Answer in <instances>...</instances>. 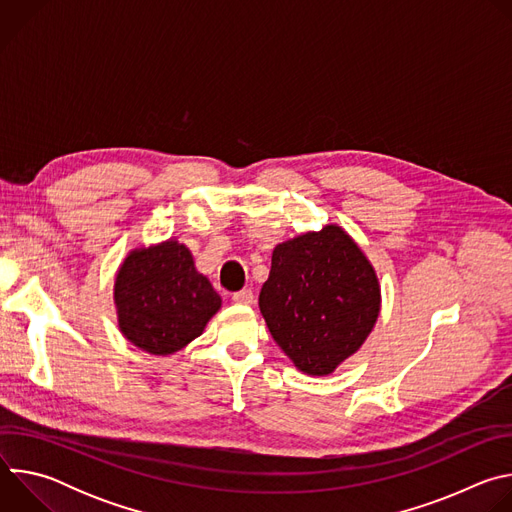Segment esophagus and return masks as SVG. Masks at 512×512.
Returning a JSON list of instances; mask_svg holds the SVG:
<instances>
[{
  "mask_svg": "<svg viewBox=\"0 0 512 512\" xmlns=\"http://www.w3.org/2000/svg\"><path fill=\"white\" fill-rule=\"evenodd\" d=\"M233 302L235 304H241V306H251L255 302V296L251 289H241V291H235L233 294Z\"/></svg>",
  "mask_w": 512,
  "mask_h": 512,
  "instance_id": "1",
  "label": "esophagus"
}]
</instances>
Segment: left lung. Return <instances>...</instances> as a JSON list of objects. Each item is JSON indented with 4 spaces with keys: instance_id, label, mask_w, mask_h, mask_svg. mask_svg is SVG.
<instances>
[{
    "instance_id": "1",
    "label": "left lung",
    "mask_w": 512,
    "mask_h": 512,
    "mask_svg": "<svg viewBox=\"0 0 512 512\" xmlns=\"http://www.w3.org/2000/svg\"><path fill=\"white\" fill-rule=\"evenodd\" d=\"M259 308L273 340L308 375H330L373 330L381 289L373 265L340 227L273 249Z\"/></svg>"
}]
</instances>
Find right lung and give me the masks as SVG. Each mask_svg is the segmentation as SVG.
Wrapping results in <instances>:
<instances>
[{
    "label": "right lung",
    "mask_w": 512,
    "mask_h": 512,
    "mask_svg": "<svg viewBox=\"0 0 512 512\" xmlns=\"http://www.w3.org/2000/svg\"><path fill=\"white\" fill-rule=\"evenodd\" d=\"M119 328L127 340L152 354H172L202 334L221 308V296L194 269L178 241L137 249L115 279Z\"/></svg>",
    "instance_id": "add662e5"
}]
</instances>
